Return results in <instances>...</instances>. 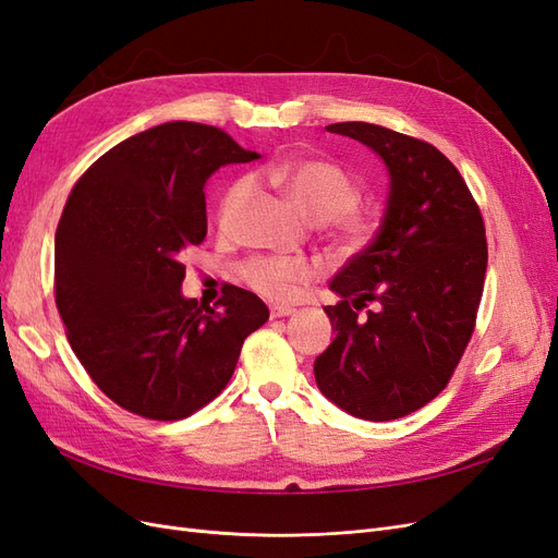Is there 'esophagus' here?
Returning a JSON list of instances; mask_svg holds the SVG:
<instances>
[{
	"label": "esophagus",
	"mask_w": 558,
	"mask_h": 558,
	"mask_svg": "<svg viewBox=\"0 0 558 558\" xmlns=\"http://www.w3.org/2000/svg\"><path fill=\"white\" fill-rule=\"evenodd\" d=\"M295 310L293 307H283V305H275L272 310H269V316L272 318H281V316H291Z\"/></svg>",
	"instance_id": "1"
}]
</instances>
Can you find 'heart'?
Segmentation results:
<instances>
[{
    "label": "heart",
    "instance_id": "obj_1",
    "mask_svg": "<svg viewBox=\"0 0 558 558\" xmlns=\"http://www.w3.org/2000/svg\"><path fill=\"white\" fill-rule=\"evenodd\" d=\"M263 177L281 189L310 221L318 223L342 253H356L377 238L379 216L359 207L361 185L337 162L320 158L275 162L265 167ZM251 193L253 177L234 179L218 202V223L228 228ZM240 275L263 298L291 302L302 286L314 279V265L305 258L253 256L242 265Z\"/></svg>",
    "mask_w": 558,
    "mask_h": 558
}]
</instances>
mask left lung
I'll use <instances>...</instances> for the list:
<instances>
[{"label": "left lung", "mask_w": 558, "mask_h": 558, "mask_svg": "<svg viewBox=\"0 0 558 558\" xmlns=\"http://www.w3.org/2000/svg\"><path fill=\"white\" fill-rule=\"evenodd\" d=\"M328 130L379 154L391 191L373 244L330 281L342 300L326 307L335 340L314 361V377L344 412L391 421L442 391L475 332L488 260L484 218L433 144L373 123Z\"/></svg>", "instance_id": "8db88e82"}]
</instances>
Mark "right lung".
Masks as SVG:
<instances>
[{"mask_svg": "<svg viewBox=\"0 0 558 558\" xmlns=\"http://www.w3.org/2000/svg\"><path fill=\"white\" fill-rule=\"evenodd\" d=\"M228 132L174 121L113 146L66 197L56 230V305L76 359L118 408L179 421L228 386L269 312L226 283L214 307L181 295L183 251L207 238L205 183L251 162Z\"/></svg>", "mask_w": 558, "mask_h": 558, "instance_id": "obj_1", "label": "right lung"}]
</instances>
